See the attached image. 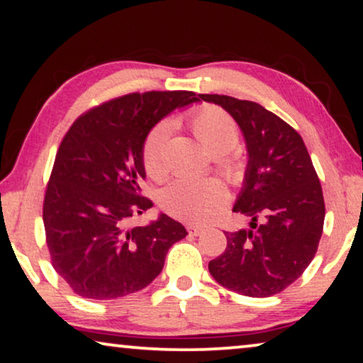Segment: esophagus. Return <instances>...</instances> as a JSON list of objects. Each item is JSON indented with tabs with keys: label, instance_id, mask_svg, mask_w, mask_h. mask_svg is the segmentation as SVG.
<instances>
[{
	"label": "esophagus",
	"instance_id": "esophagus-1",
	"mask_svg": "<svg viewBox=\"0 0 363 363\" xmlns=\"http://www.w3.org/2000/svg\"><path fill=\"white\" fill-rule=\"evenodd\" d=\"M203 231V228L202 226H199V225H187V233L191 235V236H197V235H200Z\"/></svg>",
	"mask_w": 363,
	"mask_h": 363
}]
</instances>
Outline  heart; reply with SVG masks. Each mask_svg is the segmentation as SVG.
I'll return each mask as SVG.
<instances>
[{"mask_svg":"<svg viewBox=\"0 0 363 363\" xmlns=\"http://www.w3.org/2000/svg\"><path fill=\"white\" fill-rule=\"evenodd\" d=\"M191 127L196 137L212 155H218V167L230 181L240 182L245 176V164L231 150L240 138V128L233 117L221 107L203 106L191 116ZM171 135V123L161 121L150 130L142 145V161L147 174L163 179L167 172L166 147ZM160 203L164 212L194 223H207L223 212L228 203L225 184L208 179H176L163 189Z\"/></svg>","mask_w":363,"mask_h":363,"instance_id":"b5f03b06","label":"heart"}]
</instances>
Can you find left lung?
Returning a JSON list of instances; mask_svg holds the SVG:
<instances>
[{
  "label": "left lung",
  "instance_id": "obj_1",
  "mask_svg": "<svg viewBox=\"0 0 363 363\" xmlns=\"http://www.w3.org/2000/svg\"><path fill=\"white\" fill-rule=\"evenodd\" d=\"M231 113L245 135L247 169L233 212L251 230L226 231V250L208 262L226 289L266 298L295 282L315 257L323 235V189L310 153L294 127L261 104L200 94Z\"/></svg>",
  "mask_w": 363,
  "mask_h": 363
}]
</instances>
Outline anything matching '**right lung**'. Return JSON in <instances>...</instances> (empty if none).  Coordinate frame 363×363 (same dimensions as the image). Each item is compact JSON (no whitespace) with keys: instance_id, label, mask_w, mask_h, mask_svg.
Instances as JSON below:
<instances>
[{"instance_id":"right-lung-1","label":"right lung","mask_w":363,"mask_h":363,"mask_svg":"<svg viewBox=\"0 0 363 363\" xmlns=\"http://www.w3.org/2000/svg\"><path fill=\"white\" fill-rule=\"evenodd\" d=\"M194 101L192 91L130 93L81 113L65 133L43 199V226L52 266L77 295L113 300L145 289L167 250L186 238L164 213L148 226L132 220L153 207L140 189L145 137Z\"/></svg>"}]
</instances>
